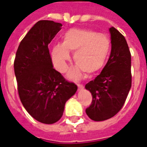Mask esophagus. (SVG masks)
Listing matches in <instances>:
<instances>
[{"label":"esophagus","instance_id":"34e87169","mask_svg":"<svg viewBox=\"0 0 147 147\" xmlns=\"http://www.w3.org/2000/svg\"><path fill=\"white\" fill-rule=\"evenodd\" d=\"M78 85V90H82L84 88V85H81V84H77Z\"/></svg>","mask_w":147,"mask_h":147}]
</instances>
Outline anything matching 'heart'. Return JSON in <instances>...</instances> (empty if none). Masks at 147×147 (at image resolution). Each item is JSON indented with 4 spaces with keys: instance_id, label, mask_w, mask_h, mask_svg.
Masks as SVG:
<instances>
[{
    "instance_id": "obj_1",
    "label": "heart",
    "mask_w": 147,
    "mask_h": 147,
    "mask_svg": "<svg viewBox=\"0 0 147 147\" xmlns=\"http://www.w3.org/2000/svg\"><path fill=\"white\" fill-rule=\"evenodd\" d=\"M111 51V41L107 36L89 29L71 28L63 34L62 43L52 49L51 58L58 71L64 73L68 69L71 56L76 65L69 71L71 78H78L82 72L90 76L99 71L105 65Z\"/></svg>"
}]
</instances>
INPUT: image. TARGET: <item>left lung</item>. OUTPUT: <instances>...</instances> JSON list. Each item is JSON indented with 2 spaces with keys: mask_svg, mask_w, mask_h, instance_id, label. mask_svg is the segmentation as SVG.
Instances as JSON below:
<instances>
[{
  "mask_svg": "<svg viewBox=\"0 0 147 147\" xmlns=\"http://www.w3.org/2000/svg\"><path fill=\"white\" fill-rule=\"evenodd\" d=\"M111 52L104 69L85 85L92 95L85 112L94 121L113 117L123 107L132 83L131 54L125 37L114 27L110 28Z\"/></svg>",
  "mask_w": 147,
  "mask_h": 147,
  "instance_id": "obj_1",
  "label": "left lung"
}]
</instances>
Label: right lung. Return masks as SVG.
<instances>
[{
    "instance_id": "obj_1",
    "label": "right lung",
    "mask_w": 147,
    "mask_h": 147,
    "mask_svg": "<svg viewBox=\"0 0 147 147\" xmlns=\"http://www.w3.org/2000/svg\"><path fill=\"white\" fill-rule=\"evenodd\" d=\"M62 26L53 20L38 21L21 40L13 62L22 104L33 118L47 124L62 117L65 102L78 88L53 69L48 45Z\"/></svg>"
}]
</instances>
